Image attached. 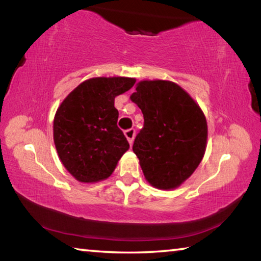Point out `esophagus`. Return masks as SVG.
Instances as JSON below:
<instances>
[{
  "mask_svg": "<svg viewBox=\"0 0 261 261\" xmlns=\"http://www.w3.org/2000/svg\"><path fill=\"white\" fill-rule=\"evenodd\" d=\"M124 135L127 138V140H129L130 145H132V143H134V139H135V136H136V130L135 129H127L124 131Z\"/></svg>",
  "mask_w": 261,
  "mask_h": 261,
  "instance_id": "34e87169",
  "label": "esophagus"
}]
</instances>
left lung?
I'll return each instance as SVG.
<instances>
[{"label": "left lung", "mask_w": 261, "mask_h": 261, "mask_svg": "<svg viewBox=\"0 0 261 261\" xmlns=\"http://www.w3.org/2000/svg\"><path fill=\"white\" fill-rule=\"evenodd\" d=\"M131 100L141 109L144 126L132 149L145 178L158 189L179 187L199 166L206 149V118L177 84L138 83Z\"/></svg>", "instance_id": "8db88e82"}]
</instances>
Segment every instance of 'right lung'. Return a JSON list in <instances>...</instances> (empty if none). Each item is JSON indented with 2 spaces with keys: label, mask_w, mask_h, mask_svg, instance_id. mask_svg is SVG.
Instances as JSON below:
<instances>
[{
  "label": "right lung",
  "mask_w": 261,
  "mask_h": 261,
  "mask_svg": "<svg viewBox=\"0 0 261 261\" xmlns=\"http://www.w3.org/2000/svg\"><path fill=\"white\" fill-rule=\"evenodd\" d=\"M136 79L98 77L82 83L57 109L54 143L63 166L79 182L109 177L130 145L117 126L115 96Z\"/></svg>",
  "instance_id": "add662e5"
}]
</instances>
